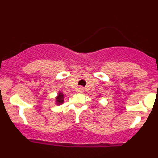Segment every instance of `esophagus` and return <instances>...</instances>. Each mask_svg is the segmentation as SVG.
<instances>
[{"mask_svg":"<svg viewBox=\"0 0 158 158\" xmlns=\"http://www.w3.org/2000/svg\"><path fill=\"white\" fill-rule=\"evenodd\" d=\"M83 91H84V89H83V88H81V87H79V88H77V92H79V93H82Z\"/></svg>","mask_w":158,"mask_h":158,"instance_id":"esophagus-1","label":"esophagus"}]
</instances>
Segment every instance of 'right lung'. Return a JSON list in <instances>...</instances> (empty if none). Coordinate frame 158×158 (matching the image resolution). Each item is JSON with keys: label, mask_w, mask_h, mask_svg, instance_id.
Wrapping results in <instances>:
<instances>
[{"label": "right lung", "mask_w": 158, "mask_h": 158, "mask_svg": "<svg viewBox=\"0 0 158 158\" xmlns=\"http://www.w3.org/2000/svg\"><path fill=\"white\" fill-rule=\"evenodd\" d=\"M64 95L63 94V93L59 92V94H58V97H56V103H57L58 105L62 104V103L64 102Z\"/></svg>", "instance_id": "right-lung-1"}]
</instances>
